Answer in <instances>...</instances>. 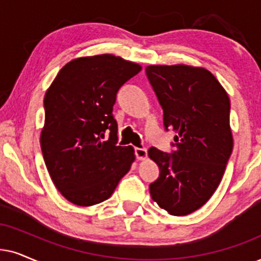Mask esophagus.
Returning <instances> with one entry per match:
<instances>
[{
    "label": "esophagus",
    "mask_w": 261,
    "mask_h": 261,
    "mask_svg": "<svg viewBox=\"0 0 261 261\" xmlns=\"http://www.w3.org/2000/svg\"><path fill=\"white\" fill-rule=\"evenodd\" d=\"M147 154L146 148H135V155H136L137 160H146Z\"/></svg>",
    "instance_id": "1"
}]
</instances>
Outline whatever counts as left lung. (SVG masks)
<instances>
[{"label": "left lung", "instance_id": "1", "mask_svg": "<svg viewBox=\"0 0 261 261\" xmlns=\"http://www.w3.org/2000/svg\"><path fill=\"white\" fill-rule=\"evenodd\" d=\"M146 73L163 107L165 130L176 133L171 154L148 150L160 170L150 196L172 216H187L211 199L232 153L229 96L202 67L150 65Z\"/></svg>", "mask_w": 261, "mask_h": 261}]
</instances>
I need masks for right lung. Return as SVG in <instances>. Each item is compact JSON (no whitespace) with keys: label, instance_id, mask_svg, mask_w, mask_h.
I'll return each mask as SVG.
<instances>
[{"label":"right lung","instance_id":"right-lung-1","mask_svg":"<svg viewBox=\"0 0 261 261\" xmlns=\"http://www.w3.org/2000/svg\"><path fill=\"white\" fill-rule=\"evenodd\" d=\"M142 70L111 54L74 59L45 92L41 148L53 183L77 206L111 197L135 161L131 146H118L113 106L121 85Z\"/></svg>","mask_w":261,"mask_h":261}]
</instances>
